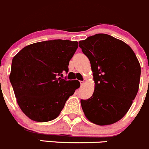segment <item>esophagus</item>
<instances>
[{"mask_svg": "<svg viewBox=\"0 0 149 149\" xmlns=\"http://www.w3.org/2000/svg\"><path fill=\"white\" fill-rule=\"evenodd\" d=\"M85 79H83V80L80 81V85H81V86H83L84 84H85Z\"/></svg>", "mask_w": 149, "mask_h": 149, "instance_id": "esophagus-1", "label": "esophagus"}]
</instances>
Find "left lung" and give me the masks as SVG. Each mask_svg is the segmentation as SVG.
Listing matches in <instances>:
<instances>
[{"label": "left lung", "instance_id": "left-lung-1", "mask_svg": "<svg viewBox=\"0 0 149 149\" xmlns=\"http://www.w3.org/2000/svg\"><path fill=\"white\" fill-rule=\"evenodd\" d=\"M79 46L91 64L95 91L81 100L89 120L99 125L120 120L137 95L141 66L128 44L105 33H97L80 41Z\"/></svg>", "mask_w": 149, "mask_h": 149}]
</instances>
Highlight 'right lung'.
I'll use <instances>...</instances> for the list:
<instances>
[{"label":"right lung","mask_w":149,"mask_h":149,"mask_svg":"<svg viewBox=\"0 0 149 149\" xmlns=\"http://www.w3.org/2000/svg\"><path fill=\"white\" fill-rule=\"evenodd\" d=\"M77 41L55 39L26 46L13 57L10 81L23 113L37 122L58 117L66 101L79 87L78 80L62 78Z\"/></svg>","instance_id":"1"}]
</instances>
